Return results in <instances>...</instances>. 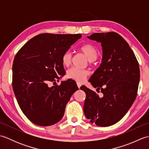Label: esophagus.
I'll list each match as a JSON object with an SVG mask.
<instances>
[{
  "mask_svg": "<svg viewBox=\"0 0 149 149\" xmlns=\"http://www.w3.org/2000/svg\"><path fill=\"white\" fill-rule=\"evenodd\" d=\"M77 87H78L79 88H80V87L81 86V84L80 83H78V82L77 83Z\"/></svg>",
  "mask_w": 149,
  "mask_h": 149,
  "instance_id": "obj_1",
  "label": "esophagus"
}]
</instances>
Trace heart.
<instances>
[{"mask_svg":"<svg viewBox=\"0 0 149 149\" xmlns=\"http://www.w3.org/2000/svg\"><path fill=\"white\" fill-rule=\"evenodd\" d=\"M81 51L87 57L91 63L95 61L99 56V50L91 44L86 43L81 45L79 48ZM72 59V54L69 51H66L61 56V63L64 66H68L71 64ZM90 72L87 70L79 69L75 67H72L68 69L66 72V77L70 79L77 81L78 82H83Z\"/></svg>","mask_w":149,"mask_h":149,"instance_id":"b5f03b06","label":"heart"}]
</instances>
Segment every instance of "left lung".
Returning <instances> with one entry per match:
<instances>
[{
	"label": "left lung",
	"instance_id": "obj_1",
	"mask_svg": "<svg viewBox=\"0 0 149 149\" xmlns=\"http://www.w3.org/2000/svg\"><path fill=\"white\" fill-rule=\"evenodd\" d=\"M88 38L100 42L102 47V63L89 82L103 96L82 86L80 89L86 95L84 113L91 123L107 127L121 120L135 100L140 67L129 44L118 33H93Z\"/></svg>",
	"mask_w": 149,
	"mask_h": 149
}]
</instances>
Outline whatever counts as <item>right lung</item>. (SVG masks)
I'll list each match as a JSON object with an SVG mask.
<instances>
[{
	"label": "right lung",
	"instance_id": "obj_1",
	"mask_svg": "<svg viewBox=\"0 0 149 149\" xmlns=\"http://www.w3.org/2000/svg\"><path fill=\"white\" fill-rule=\"evenodd\" d=\"M81 34L43 33L18 50L13 64L12 84L22 112L34 124L49 126L61 120L71 96L79 88L73 80L49 86L65 74L61 56Z\"/></svg>",
	"mask_w": 149,
	"mask_h": 149
}]
</instances>
